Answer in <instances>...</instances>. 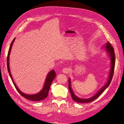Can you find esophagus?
I'll return each mask as SVG.
<instances>
[{
	"mask_svg": "<svg viewBox=\"0 0 124 124\" xmlns=\"http://www.w3.org/2000/svg\"><path fill=\"white\" fill-rule=\"evenodd\" d=\"M62 72L64 73H67L69 72V69L68 68H65L62 70Z\"/></svg>",
	"mask_w": 124,
	"mask_h": 124,
	"instance_id": "obj_1",
	"label": "esophagus"
}]
</instances>
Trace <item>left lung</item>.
<instances>
[{
    "label": "left lung",
    "instance_id": "8db88e82",
    "mask_svg": "<svg viewBox=\"0 0 124 124\" xmlns=\"http://www.w3.org/2000/svg\"><path fill=\"white\" fill-rule=\"evenodd\" d=\"M103 47H104V48H105V50H106V52H107V53L108 54V55H110V59H111L110 71L109 72V76H108V78L107 83L105 84L103 87L101 88L93 96L91 97V98H87V99H82V98H78V97L77 96L75 95V94L72 91V88H71V81L69 78L68 80V81H69L68 86H69V91L70 92L71 95V97H72V98L73 100L76 101V102H78V103H89V102H92V101L95 100L96 99L98 98V97L101 94V93L103 92L105 89H106L110 84V83L111 82L112 78H113L114 68H115V57L114 48L111 46L110 43L108 42L106 44H105Z\"/></svg>",
    "mask_w": 124,
    "mask_h": 124
}]
</instances>
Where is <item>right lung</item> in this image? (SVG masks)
I'll use <instances>...</instances> for the list:
<instances>
[{
	"instance_id": "obj_1",
	"label": "right lung",
	"mask_w": 124,
	"mask_h": 124,
	"mask_svg": "<svg viewBox=\"0 0 124 124\" xmlns=\"http://www.w3.org/2000/svg\"><path fill=\"white\" fill-rule=\"evenodd\" d=\"M15 39L16 38H14L13 40L12 43H11V44L10 45V46L9 50L8 51V56H7V68H8V72L9 73V75L11 78V79H12V81L13 82L15 87L16 88L17 92L20 93L21 96L24 97V98H25L26 99H27L28 100H31V101H35L43 100L44 99L46 98V97H47L48 93V92H49L52 82H53V81L54 79V78L56 77V73L55 72V71H54V70H52L50 71L49 73H48V74L46 76V81H45V82H44V85L42 89L41 90V91L39 93H36V94H33V95H28V94H26V93H22L21 91H20V89L18 88L16 83H14V82L13 79L12 78V76H11L10 70V67H9V56L10 54L11 48H12V45L13 44Z\"/></svg>"
}]
</instances>
